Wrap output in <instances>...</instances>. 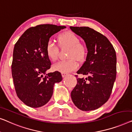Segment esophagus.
I'll use <instances>...</instances> for the list:
<instances>
[{
	"mask_svg": "<svg viewBox=\"0 0 132 132\" xmlns=\"http://www.w3.org/2000/svg\"><path fill=\"white\" fill-rule=\"evenodd\" d=\"M62 75L63 77H66V76H68L69 74L67 73H64V72H62Z\"/></svg>",
	"mask_w": 132,
	"mask_h": 132,
	"instance_id": "obj_1",
	"label": "esophagus"
}]
</instances>
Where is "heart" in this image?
I'll return each instance as SVG.
<instances>
[{
  "instance_id": "b5f03b06",
  "label": "heart",
  "mask_w": 132,
  "mask_h": 132,
  "mask_svg": "<svg viewBox=\"0 0 132 132\" xmlns=\"http://www.w3.org/2000/svg\"><path fill=\"white\" fill-rule=\"evenodd\" d=\"M59 45L62 48L69 47L68 60L61 61L53 66V69L64 73H68L78 68L77 60L83 62L87 55V48L84 44L80 43L78 36L70 31L62 33L58 36ZM59 48L58 45L52 40H49L46 45V54L52 62H55L58 59Z\"/></svg>"
}]
</instances>
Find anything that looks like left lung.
<instances>
[{
    "mask_svg": "<svg viewBox=\"0 0 132 132\" xmlns=\"http://www.w3.org/2000/svg\"><path fill=\"white\" fill-rule=\"evenodd\" d=\"M70 29L84 39L88 50L86 60L77 71L78 74L88 77L77 79L71 92L72 100L81 110H94L106 102L112 93L117 74L116 51L106 37L94 29Z\"/></svg>",
    "mask_w": 132,
    "mask_h": 132,
    "instance_id": "8db88e82",
    "label": "left lung"
}]
</instances>
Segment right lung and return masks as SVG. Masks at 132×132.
<instances>
[{"label":"right lung","instance_id":"obj_1","mask_svg":"<svg viewBox=\"0 0 132 132\" xmlns=\"http://www.w3.org/2000/svg\"><path fill=\"white\" fill-rule=\"evenodd\" d=\"M66 26L40 24L24 31L15 44L12 76L16 95L31 108L42 106L53 93L55 83L62 80L60 72L46 73L51 62L46 54L50 38Z\"/></svg>","mask_w":132,"mask_h":132}]
</instances>
